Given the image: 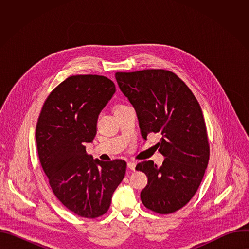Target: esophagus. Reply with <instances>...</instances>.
<instances>
[{
  "mask_svg": "<svg viewBox=\"0 0 249 249\" xmlns=\"http://www.w3.org/2000/svg\"><path fill=\"white\" fill-rule=\"evenodd\" d=\"M136 164H137V162H135V161H129V162L127 163L128 167H129L131 170H135V168H136Z\"/></svg>",
  "mask_w": 249,
  "mask_h": 249,
  "instance_id": "obj_1",
  "label": "esophagus"
}]
</instances>
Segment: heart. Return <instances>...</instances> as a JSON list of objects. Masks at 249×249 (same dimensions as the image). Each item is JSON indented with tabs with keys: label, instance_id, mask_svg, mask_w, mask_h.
<instances>
[{
	"label": "heart",
	"instance_id": "b5f03b06",
	"mask_svg": "<svg viewBox=\"0 0 249 249\" xmlns=\"http://www.w3.org/2000/svg\"><path fill=\"white\" fill-rule=\"evenodd\" d=\"M119 107H121V106H118V107H117V108H119ZM117 108H116V109H117Z\"/></svg>",
	"mask_w": 249,
	"mask_h": 249
}]
</instances>
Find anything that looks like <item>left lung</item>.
<instances>
[{"label": "left lung", "mask_w": 249, "mask_h": 249, "mask_svg": "<svg viewBox=\"0 0 249 249\" xmlns=\"http://www.w3.org/2000/svg\"><path fill=\"white\" fill-rule=\"evenodd\" d=\"M117 84L136 110L141 134L161 135L159 152L165 157L137 164L148 177L141 192L146 208L166 215L184 207L197 192L210 157L201 106L190 89L174 73L148 69L117 72Z\"/></svg>", "instance_id": "obj_1"}]
</instances>
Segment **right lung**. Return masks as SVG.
<instances>
[{"mask_svg": "<svg viewBox=\"0 0 249 249\" xmlns=\"http://www.w3.org/2000/svg\"><path fill=\"white\" fill-rule=\"evenodd\" d=\"M115 92L103 76H71L46 98L35 138L41 166L59 201L76 215L95 219L108 211L126 161H101L87 154L100 111Z\"/></svg>", "mask_w": 249, "mask_h": 249, "instance_id": "obj_1", "label": "right lung"}]
</instances>
